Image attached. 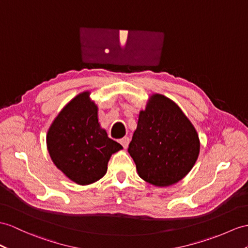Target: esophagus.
<instances>
[{
	"mask_svg": "<svg viewBox=\"0 0 248 248\" xmlns=\"http://www.w3.org/2000/svg\"><path fill=\"white\" fill-rule=\"evenodd\" d=\"M120 143L122 144V146H123L124 148H127L128 144H129V138H123V139H121Z\"/></svg>",
	"mask_w": 248,
	"mask_h": 248,
	"instance_id": "esophagus-1",
	"label": "esophagus"
}]
</instances>
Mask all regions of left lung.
<instances>
[{
    "mask_svg": "<svg viewBox=\"0 0 248 248\" xmlns=\"http://www.w3.org/2000/svg\"><path fill=\"white\" fill-rule=\"evenodd\" d=\"M200 152L194 126L180 107L162 94H154L139 114L129 143L139 176L155 186H170L190 171Z\"/></svg>",
    "mask_w": 248,
    "mask_h": 248,
    "instance_id": "obj_1",
    "label": "left lung"
}]
</instances>
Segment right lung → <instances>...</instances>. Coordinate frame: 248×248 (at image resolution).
Here are the masks:
<instances>
[{
    "instance_id": "right-lung-1",
    "label": "right lung",
    "mask_w": 248,
    "mask_h": 248,
    "mask_svg": "<svg viewBox=\"0 0 248 248\" xmlns=\"http://www.w3.org/2000/svg\"><path fill=\"white\" fill-rule=\"evenodd\" d=\"M47 147L59 170L80 185L100 180L111 155L123 148L100 127L98 108L89 93L77 95L54 119L47 134Z\"/></svg>"
}]
</instances>
